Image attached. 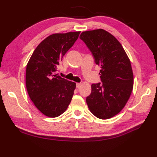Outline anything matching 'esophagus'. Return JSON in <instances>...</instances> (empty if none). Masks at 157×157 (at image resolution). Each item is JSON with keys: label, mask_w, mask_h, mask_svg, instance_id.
<instances>
[{"label": "esophagus", "mask_w": 157, "mask_h": 157, "mask_svg": "<svg viewBox=\"0 0 157 157\" xmlns=\"http://www.w3.org/2000/svg\"><path fill=\"white\" fill-rule=\"evenodd\" d=\"M82 86V84L81 83H77L76 84V87L77 88H79Z\"/></svg>", "instance_id": "esophagus-1"}]
</instances>
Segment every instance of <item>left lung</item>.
Segmentation results:
<instances>
[{
    "mask_svg": "<svg viewBox=\"0 0 157 157\" xmlns=\"http://www.w3.org/2000/svg\"><path fill=\"white\" fill-rule=\"evenodd\" d=\"M79 38L101 67L102 82L92 84L86 103L97 118L110 119L124 108L132 94L134 75L130 60L121 43L105 29L83 32Z\"/></svg>",
    "mask_w": 157,
    "mask_h": 157,
    "instance_id": "1",
    "label": "left lung"
}]
</instances>
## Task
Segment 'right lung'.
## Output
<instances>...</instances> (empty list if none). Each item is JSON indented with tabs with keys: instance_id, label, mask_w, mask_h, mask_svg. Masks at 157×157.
<instances>
[{
	"instance_id": "obj_1",
	"label": "right lung",
	"mask_w": 157,
	"mask_h": 157,
	"mask_svg": "<svg viewBox=\"0 0 157 157\" xmlns=\"http://www.w3.org/2000/svg\"><path fill=\"white\" fill-rule=\"evenodd\" d=\"M79 34L80 32H71L50 35L36 47L26 66L25 85L29 98L36 107L48 117L63 114L74 94L75 83L55 72Z\"/></svg>"
}]
</instances>
